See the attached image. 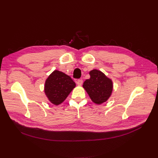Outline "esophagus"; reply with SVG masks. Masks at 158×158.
Listing matches in <instances>:
<instances>
[{
	"mask_svg": "<svg viewBox=\"0 0 158 158\" xmlns=\"http://www.w3.org/2000/svg\"><path fill=\"white\" fill-rule=\"evenodd\" d=\"M77 84H78V85H81L82 84H83V80H82V79H79V80H78L77 81Z\"/></svg>",
	"mask_w": 158,
	"mask_h": 158,
	"instance_id": "esophagus-1",
	"label": "esophagus"
}]
</instances>
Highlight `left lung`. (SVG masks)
I'll list each match as a JSON object with an SVG mask.
<instances>
[{
    "mask_svg": "<svg viewBox=\"0 0 158 158\" xmlns=\"http://www.w3.org/2000/svg\"><path fill=\"white\" fill-rule=\"evenodd\" d=\"M89 74L91 77L84 81L83 87L94 103L102 104L106 102L110 98L113 89L111 79L97 69L91 71Z\"/></svg>",
    "mask_w": 158,
    "mask_h": 158,
    "instance_id": "1",
    "label": "left lung"
}]
</instances>
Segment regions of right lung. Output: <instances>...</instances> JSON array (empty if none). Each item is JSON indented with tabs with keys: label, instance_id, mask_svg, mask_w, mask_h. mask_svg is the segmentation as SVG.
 <instances>
[{
	"label": "right lung",
	"instance_id": "obj_1",
	"mask_svg": "<svg viewBox=\"0 0 158 158\" xmlns=\"http://www.w3.org/2000/svg\"><path fill=\"white\" fill-rule=\"evenodd\" d=\"M75 87L76 84L69 76L55 70L46 79L44 92L49 101L58 106L67 98Z\"/></svg>",
	"mask_w": 158,
	"mask_h": 158
}]
</instances>
